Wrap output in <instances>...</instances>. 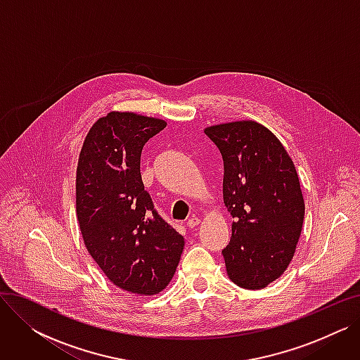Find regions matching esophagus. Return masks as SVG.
<instances>
[{
  "label": "esophagus",
  "instance_id": "obj_1",
  "mask_svg": "<svg viewBox=\"0 0 360 360\" xmlns=\"http://www.w3.org/2000/svg\"><path fill=\"white\" fill-rule=\"evenodd\" d=\"M186 224H188V228L190 229H194V228H197V226L200 224V219L198 217H193V219H190L186 221Z\"/></svg>",
  "mask_w": 360,
  "mask_h": 360
}]
</instances>
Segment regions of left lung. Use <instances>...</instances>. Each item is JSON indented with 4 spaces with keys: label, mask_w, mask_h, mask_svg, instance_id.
<instances>
[{
    "label": "left lung",
    "mask_w": 360,
    "mask_h": 360,
    "mask_svg": "<svg viewBox=\"0 0 360 360\" xmlns=\"http://www.w3.org/2000/svg\"><path fill=\"white\" fill-rule=\"evenodd\" d=\"M219 147L223 202L233 217L221 254L229 278L242 289L267 288L286 271L305 216L296 167L273 132L252 120L204 129Z\"/></svg>",
    "instance_id": "1"
}]
</instances>
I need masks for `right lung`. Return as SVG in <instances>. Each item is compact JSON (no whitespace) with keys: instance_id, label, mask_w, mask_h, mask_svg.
I'll use <instances>...</instances> for the list:
<instances>
[{"instance_id":"right-lung-1","label":"right lung","mask_w":360,"mask_h":360,"mask_svg":"<svg viewBox=\"0 0 360 360\" xmlns=\"http://www.w3.org/2000/svg\"><path fill=\"white\" fill-rule=\"evenodd\" d=\"M165 127L136 112H109L89 129L75 176V212L89 254L113 285L144 296L169 285L185 245L153 209L140 174L144 144Z\"/></svg>"}]
</instances>
